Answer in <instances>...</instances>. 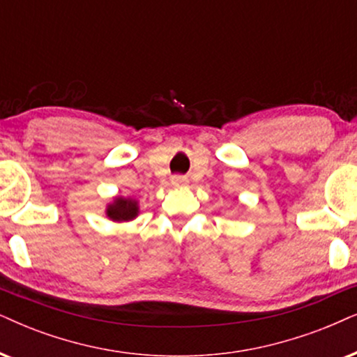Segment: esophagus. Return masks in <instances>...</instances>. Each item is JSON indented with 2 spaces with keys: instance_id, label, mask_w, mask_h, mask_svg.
Here are the masks:
<instances>
[{
  "instance_id": "1",
  "label": "esophagus",
  "mask_w": 357,
  "mask_h": 357,
  "mask_svg": "<svg viewBox=\"0 0 357 357\" xmlns=\"http://www.w3.org/2000/svg\"><path fill=\"white\" fill-rule=\"evenodd\" d=\"M186 183H188L186 176H174V178L171 179V184H173V186H184Z\"/></svg>"
}]
</instances>
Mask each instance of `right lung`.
<instances>
[{"label":"right lung","mask_w":357,"mask_h":357,"mask_svg":"<svg viewBox=\"0 0 357 357\" xmlns=\"http://www.w3.org/2000/svg\"><path fill=\"white\" fill-rule=\"evenodd\" d=\"M139 207L138 201L132 199V197H114V201L110 204H107L105 214L107 218L114 222H128V220H133L138 215Z\"/></svg>","instance_id":"add662e5"}]
</instances>
